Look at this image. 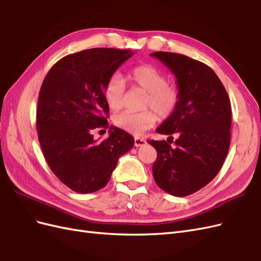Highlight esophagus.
<instances>
[{
	"instance_id": "obj_1",
	"label": "esophagus",
	"mask_w": 261,
	"mask_h": 261,
	"mask_svg": "<svg viewBox=\"0 0 261 261\" xmlns=\"http://www.w3.org/2000/svg\"><path fill=\"white\" fill-rule=\"evenodd\" d=\"M146 145V140L143 138H139V137H135V146L136 147H141Z\"/></svg>"
}]
</instances>
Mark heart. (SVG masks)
I'll list each match as a JSON object with an SVG mask.
<instances>
[{
  "instance_id": "1",
  "label": "heart",
  "mask_w": 261,
  "mask_h": 261,
  "mask_svg": "<svg viewBox=\"0 0 261 261\" xmlns=\"http://www.w3.org/2000/svg\"><path fill=\"white\" fill-rule=\"evenodd\" d=\"M126 80L135 88L146 92L144 110L141 112L123 111L114 116V124L134 135H140L151 128L156 115L162 120L170 117L179 102V91L174 85L168 84V77L153 65L141 64L133 67ZM103 97L110 109L120 110L124 103V82L118 75H113L103 87ZM153 109L154 113L152 111Z\"/></svg>"
}]
</instances>
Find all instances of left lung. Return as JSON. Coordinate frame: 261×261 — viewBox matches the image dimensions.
I'll return each mask as SVG.
<instances>
[{"label":"left lung","instance_id":"obj_1","mask_svg":"<svg viewBox=\"0 0 261 261\" xmlns=\"http://www.w3.org/2000/svg\"><path fill=\"white\" fill-rule=\"evenodd\" d=\"M176 78L179 102L156 133L167 140H148L156 150L152 174L156 185L176 197H185L216 177L230 148L232 111L224 86L203 63L183 54L154 52ZM175 146H171L172 136Z\"/></svg>","mask_w":261,"mask_h":261}]
</instances>
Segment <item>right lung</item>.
Here are the masks:
<instances>
[{"mask_svg":"<svg viewBox=\"0 0 261 261\" xmlns=\"http://www.w3.org/2000/svg\"><path fill=\"white\" fill-rule=\"evenodd\" d=\"M134 53L94 48L66 55L46 74L39 92L37 130L46 163L58 178L81 194L105 187L118 158L134 146V137L109 126L103 87ZM109 127L99 142L91 132Z\"/></svg>","mask_w":261,"mask_h":261,"instance_id":"add662e5","label":"right lung"}]
</instances>
